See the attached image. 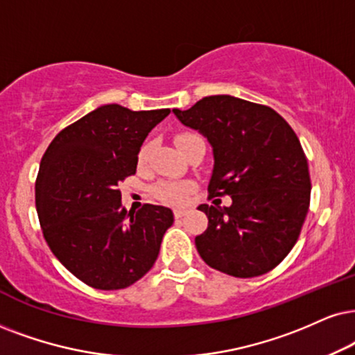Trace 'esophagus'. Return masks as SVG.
Masks as SVG:
<instances>
[{
  "label": "esophagus",
  "mask_w": 355,
  "mask_h": 355,
  "mask_svg": "<svg viewBox=\"0 0 355 355\" xmlns=\"http://www.w3.org/2000/svg\"><path fill=\"white\" fill-rule=\"evenodd\" d=\"M185 213H187L185 209H173V216H175V219H180Z\"/></svg>",
  "instance_id": "1"
}]
</instances>
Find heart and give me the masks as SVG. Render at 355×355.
I'll return each instance as SVG.
<instances>
[{
    "mask_svg": "<svg viewBox=\"0 0 355 355\" xmlns=\"http://www.w3.org/2000/svg\"><path fill=\"white\" fill-rule=\"evenodd\" d=\"M201 139L200 136L193 132H180L175 136V144L180 149L183 154L190 147L193 142ZM147 157V146H142V149L139 150V162H144ZM193 185L190 182H172V180H164L159 182L152 188V193L157 200H160L162 203L167 205H183L187 201L188 193L191 191Z\"/></svg>",
    "mask_w": 355,
    "mask_h": 355,
    "instance_id": "b5f03b06",
    "label": "heart"
}]
</instances>
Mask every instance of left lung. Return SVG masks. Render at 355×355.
<instances>
[{
  "label": "left lung",
  "instance_id": "obj_1",
  "mask_svg": "<svg viewBox=\"0 0 355 355\" xmlns=\"http://www.w3.org/2000/svg\"><path fill=\"white\" fill-rule=\"evenodd\" d=\"M173 113L213 146L208 198H232L223 208L198 206L208 216L195 237L201 259L237 278L270 272L293 249L309 208L311 180L297 134L272 107L230 95Z\"/></svg>",
  "mask_w": 355,
  "mask_h": 355
}]
</instances>
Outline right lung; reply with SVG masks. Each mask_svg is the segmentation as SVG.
<instances>
[{
	"label": "right lung",
	"mask_w": 355,
	"mask_h": 355,
	"mask_svg": "<svg viewBox=\"0 0 355 355\" xmlns=\"http://www.w3.org/2000/svg\"><path fill=\"white\" fill-rule=\"evenodd\" d=\"M168 113L100 106L62 129L42 155L35 208L44 239L88 286L128 288L155 263L173 213L149 203L128 213L118 187L136 173L142 142Z\"/></svg>",
	"instance_id": "obj_1"
}]
</instances>
